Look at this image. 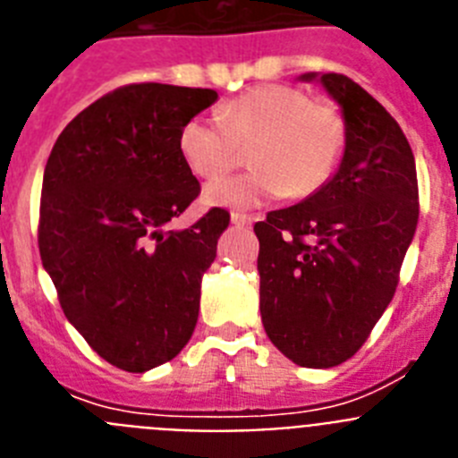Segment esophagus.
Here are the masks:
<instances>
[{
    "mask_svg": "<svg viewBox=\"0 0 458 458\" xmlns=\"http://www.w3.org/2000/svg\"><path fill=\"white\" fill-rule=\"evenodd\" d=\"M257 220V217L254 216H248V213H232V225H236V226H248V225H252V222Z\"/></svg>",
    "mask_w": 458,
    "mask_h": 458,
    "instance_id": "1",
    "label": "esophagus"
}]
</instances>
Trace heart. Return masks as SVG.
Segmentation results:
<instances>
[{"mask_svg": "<svg viewBox=\"0 0 458 458\" xmlns=\"http://www.w3.org/2000/svg\"><path fill=\"white\" fill-rule=\"evenodd\" d=\"M250 147L257 169L206 185L208 204L250 208L279 194H317L342 163L346 125L333 105L311 103L286 84H264L222 105L217 119L192 116L179 132L181 157L199 179L232 172Z\"/></svg>", "mask_w": 458, "mask_h": 458, "instance_id": "obj_1", "label": "heart"}]
</instances>
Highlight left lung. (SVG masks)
Listing matches in <instances>:
<instances>
[{"mask_svg":"<svg viewBox=\"0 0 458 458\" xmlns=\"http://www.w3.org/2000/svg\"><path fill=\"white\" fill-rule=\"evenodd\" d=\"M342 107L346 148L317 194L254 225L266 335L291 362L327 369L358 353L399 282L418 226V172L399 123L339 72H305Z\"/></svg>","mask_w":458,"mask_h":458,"instance_id":"8db88e82","label":"left lung"}]
</instances>
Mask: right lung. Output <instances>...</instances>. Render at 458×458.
I'll list each match as a JSON object with an SVG mask.
<instances>
[{
  "label": "right lung",
  "mask_w": 458,
  "mask_h": 458,
  "mask_svg": "<svg viewBox=\"0 0 458 458\" xmlns=\"http://www.w3.org/2000/svg\"><path fill=\"white\" fill-rule=\"evenodd\" d=\"M216 100L213 89L128 84L82 109L47 157L40 261L68 321L123 371L169 362L197 326L229 213L210 208L183 232L165 226L199 194L181 128Z\"/></svg>",
  "instance_id": "1"
}]
</instances>
